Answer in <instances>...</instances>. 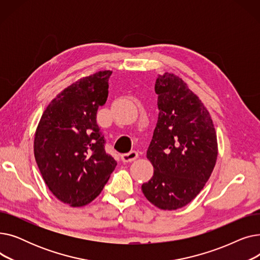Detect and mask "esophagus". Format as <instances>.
I'll return each mask as SVG.
<instances>
[{"label": "esophagus", "instance_id": "obj_1", "mask_svg": "<svg viewBox=\"0 0 260 260\" xmlns=\"http://www.w3.org/2000/svg\"><path fill=\"white\" fill-rule=\"evenodd\" d=\"M138 156H139V155H138L137 152H136V151H132V152L127 153V154L121 155V159H122L123 162H132V161L137 159Z\"/></svg>", "mask_w": 260, "mask_h": 260}]
</instances>
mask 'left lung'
Returning a JSON list of instances; mask_svg holds the SVG:
<instances>
[{
	"instance_id": "1",
	"label": "left lung",
	"mask_w": 260,
	"mask_h": 260,
	"mask_svg": "<svg viewBox=\"0 0 260 260\" xmlns=\"http://www.w3.org/2000/svg\"><path fill=\"white\" fill-rule=\"evenodd\" d=\"M158 121L146 157L154 175L141 188L161 210H177L206 185L216 165L217 136L210 113L185 82L174 74L158 76Z\"/></svg>"
}]
</instances>
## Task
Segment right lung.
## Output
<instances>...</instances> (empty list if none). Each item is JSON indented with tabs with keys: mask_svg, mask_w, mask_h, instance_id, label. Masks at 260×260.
Listing matches in <instances>:
<instances>
[{
	"mask_svg": "<svg viewBox=\"0 0 260 260\" xmlns=\"http://www.w3.org/2000/svg\"><path fill=\"white\" fill-rule=\"evenodd\" d=\"M103 71L80 79L46 107L38 124L34 152L50 192L71 207H83L99 196L117 162L106 154L97 124L98 108L108 95Z\"/></svg>",
	"mask_w": 260,
	"mask_h": 260,
	"instance_id": "obj_1",
	"label": "right lung"
}]
</instances>
